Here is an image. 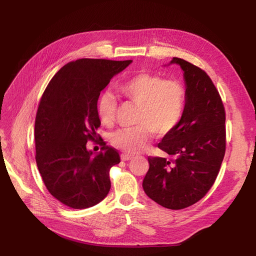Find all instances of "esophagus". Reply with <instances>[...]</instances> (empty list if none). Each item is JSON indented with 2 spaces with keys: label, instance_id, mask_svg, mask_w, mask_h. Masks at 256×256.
Wrapping results in <instances>:
<instances>
[{
  "label": "esophagus",
  "instance_id": "esophagus-1",
  "mask_svg": "<svg viewBox=\"0 0 256 256\" xmlns=\"http://www.w3.org/2000/svg\"><path fill=\"white\" fill-rule=\"evenodd\" d=\"M131 158H132V156H131V154H120V159L122 160V161H128V160H130Z\"/></svg>",
  "mask_w": 256,
  "mask_h": 256
}]
</instances>
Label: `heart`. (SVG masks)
Masks as SVG:
<instances>
[{"mask_svg":"<svg viewBox=\"0 0 256 256\" xmlns=\"http://www.w3.org/2000/svg\"><path fill=\"white\" fill-rule=\"evenodd\" d=\"M118 90L120 94L138 104V126L114 131L111 143L126 152L136 154L143 150L154 132L166 136L180 122L184 104L186 88L177 80H164L152 72H138L124 81ZM116 98L111 92H104L97 102L100 120L109 124L116 111Z\"/></svg>","mask_w":256,"mask_h":256,"instance_id":"obj_1","label":"heart"}]
</instances>
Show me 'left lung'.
Returning <instances> with one entry per match:
<instances>
[{"label": "left lung", "mask_w": 256, "mask_h": 256, "mask_svg": "<svg viewBox=\"0 0 256 256\" xmlns=\"http://www.w3.org/2000/svg\"><path fill=\"white\" fill-rule=\"evenodd\" d=\"M171 64L184 72V110L178 125L158 144L172 159L148 158L142 186L147 196L176 210L196 203L216 180L226 154V111L204 70L178 58Z\"/></svg>", "instance_id": "1"}]
</instances>
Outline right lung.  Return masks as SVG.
Instances as JSON below:
<instances>
[{"label": "right lung", "instance_id": "add662e5", "mask_svg": "<svg viewBox=\"0 0 256 256\" xmlns=\"http://www.w3.org/2000/svg\"><path fill=\"white\" fill-rule=\"evenodd\" d=\"M132 60L80 58L62 67L46 88L35 120L36 164L51 194L74 209L94 206L111 188L118 152L106 143L86 148L100 126L97 102L114 76Z\"/></svg>", "mask_w": 256, "mask_h": 256}]
</instances>
